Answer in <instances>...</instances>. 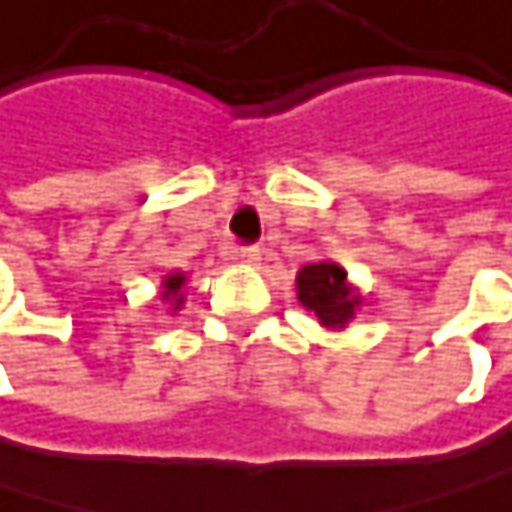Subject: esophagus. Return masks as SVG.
Masks as SVG:
<instances>
[{
  "instance_id": "1",
  "label": "esophagus",
  "mask_w": 512,
  "mask_h": 512,
  "mask_svg": "<svg viewBox=\"0 0 512 512\" xmlns=\"http://www.w3.org/2000/svg\"><path fill=\"white\" fill-rule=\"evenodd\" d=\"M236 256H238V262H244V265H256V262H259V256H262V250H259V247H238Z\"/></svg>"
}]
</instances>
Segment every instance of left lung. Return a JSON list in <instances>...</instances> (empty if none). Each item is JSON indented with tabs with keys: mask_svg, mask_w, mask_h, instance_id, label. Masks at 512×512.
I'll use <instances>...</instances> for the list:
<instances>
[{
	"mask_svg": "<svg viewBox=\"0 0 512 512\" xmlns=\"http://www.w3.org/2000/svg\"><path fill=\"white\" fill-rule=\"evenodd\" d=\"M297 300L309 309L323 326L341 329L355 317L358 297L347 282V274L335 262H311L297 274Z\"/></svg>",
	"mask_w": 512,
	"mask_h": 512,
	"instance_id": "1",
	"label": "left lung"
}]
</instances>
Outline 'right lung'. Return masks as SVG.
<instances>
[{
    "label": "right lung",
    "mask_w": 512,
    "mask_h": 512,
    "mask_svg": "<svg viewBox=\"0 0 512 512\" xmlns=\"http://www.w3.org/2000/svg\"><path fill=\"white\" fill-rule=\"evenodd\" d=\"M183 285H186V274L174 271L163 279V300L174 303V311L183 306Z\"/></svg>",
    "instance_id": "add662e5"
}]
</instances>
